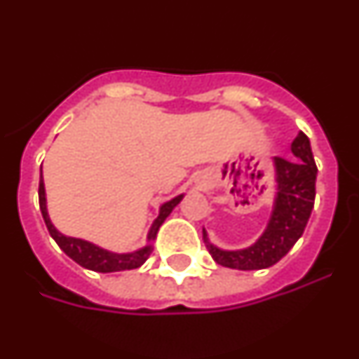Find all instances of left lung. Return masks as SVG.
<instances>
[{
  "mask_svg": "<svg viewBox=\"0 0 359 359\" xmlns=\"http://www.w3.org/2000/svg\"><path fill=\"white\" fill-rule=\"evenodd\" d=\"M293 160L273 158L275 201L262 236L243 250H223L208 241L203 228V241L217 264L231 269H264L277 264L302 237L315 207L316 163L309 138L302 131L291 144Z\"/></svg>",
  "mask_w": 359,
  "mask_h": 359,
  "instance_id": "1",
  "label": "left lung"
}]
</instances>
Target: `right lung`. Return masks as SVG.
I'll list each match as a JSON object with an SVG mask.
<instances>
[{
  "instance_id": "obj_1",
  "label": "right lung",
  "mask_w": 359,
  "mask_h": 359,
  "mask_svg": "<svg viewBox=\"0 0 359 359\" xmlns=\"http://www.w3.org/2000/svg\"><path fill=\"white\" fill-rule=\"evenodd\" d=\"M183 199V194L176 196L170 201H165L160 207V214L154 219V223L151 224V230L147 233V244L144 248L135 250L131 253H115L109 252V250H104L97 244L90 243V241L77 239V237H68L65 233L57 230L55 226L50 221L48 210H46V192H44V182H43V174H41V182H39V207L41 214H43L44 223H46V228H48L50 236L53 237L59 248L73 259V261L81 264L82 268L91 269V271H98V273H113V271H123V269H136L140 268L145 261L149 259V255L152 253V243L156 239L158 230L163 224V221L170 215V212L174 210V207L180 205V201Z\"/></svg>"
}]
</instances>
